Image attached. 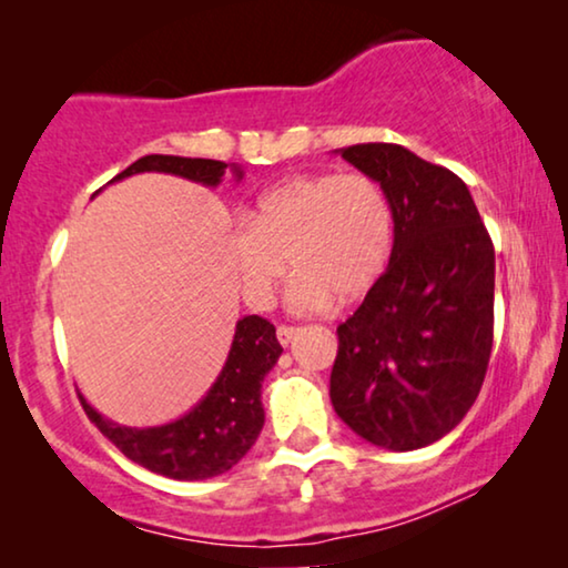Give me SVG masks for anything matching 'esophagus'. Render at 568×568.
Listing matches in <instances>:
<instances>
[{"mask_svg":"<svg viewBox=\"0 0 568 568\" xmlns=\"http://www.w3.org/2000/svg\"><path fill=\"white\" fill-rule=\"evenodd\" d=\"M300 333V328H294V325H278L276 328V338H278V344L282 346H290L292 344V338L297 336Z\"/></svg>","mask_w":568,"mask_h":568,"instance_id":"1","label":"esophagus"}]
</instances>
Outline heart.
<instances>
[{
  "instance_id": "obj_1",
  "label": "heart",
  "mask_w": 568,
  "mask_h": 568,
  "mask_svg": "<svg viewBox=\"0 0 568 568\" xmlns=\"http://www.w3.org/2000/svg\"><path fill=\"white\" fill-rule=\"evenodd\" d=\"M393 253V209L364 173L292 178L263 193L230 230L227 255L247 305L268 307L276 286L297 271L292 305L323 310L354 302L385 274Z\"/></svg>"
}]
</instances>
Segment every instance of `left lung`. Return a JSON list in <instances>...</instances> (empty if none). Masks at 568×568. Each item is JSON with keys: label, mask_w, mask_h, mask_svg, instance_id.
Instances as JSON below:
<instances>
[{"label": "left lung", "mask_w": 568, "mask_h": 568, "mask_svg": "<svg viewBox=\"0 0 568 568\" xmlns=\"http://www.w3.org/2000/svg\"><path fill=\"white\" fill-rule=\"evenodd\" d=\"M383 185L393 253L338 325L331 403L372 445L408 453L453 432L476 403L494 344V245L453 170L400 144L338 150Z\"/></svg>", "instance_id": "1"}]
</instances>
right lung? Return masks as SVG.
<instances>
[{
	"label": "right lung",
	"instance_id": "1",
	"mask_svg": "<svg viewBox=\"0 0 568 568\" xmlns=\"http://www.w3.org/2000/svg\"><path fill=\"white\" fill-rule=\"evenodd\" d=\"M227 168L237 181L243 178V170L235 162L227 165L220 160L146 154L115 175L111 183L136 173H168L214 189L222 183ZM282 352L284 348L276 341L274 325L258 315H245L235 325V338H232L220 377L214 379L204 398L175 422L136 429V426H123L100 416L82 395L80 400L90 422L129 460L139 463L142 468L175 480L214 478L243 460L247 449L258 439L263 422H266L261 385Z\"/></svg>",
	"mask_w": 568,
	"mask_h": 568
}]
</instances>
